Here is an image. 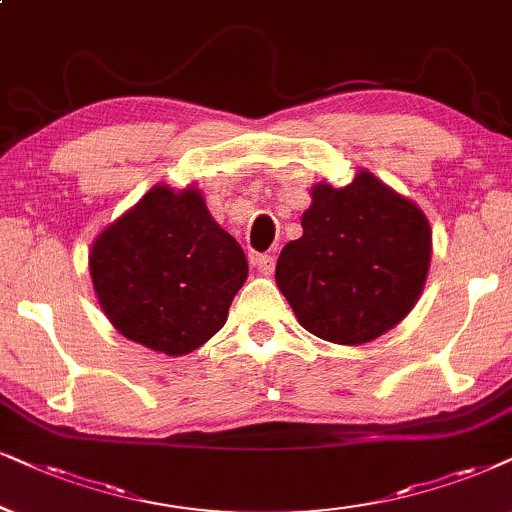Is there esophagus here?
Listing matches in <instances>:
<instances>
[{
	"mask_svg": "<svg viewBox=\"0 0 512 512\" xmlns=\"http://www.w3.org/2000/svg\"><path fill=\"white\" fill-rule=\"evenodd\" d=\"M255 267L262 276H271L276 269V257L274 255H257L255 257Z\"/></svg>",
	"mask_w": 512,
	"mask_h": 512,
	"instance_id": "34e87169",
	"label": "esophagus"
}]
</instances>
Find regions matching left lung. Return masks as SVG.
I'll use <instances>...</instances> for the list:
<instances>
[{"instance_id": "left-lung-1", "label": "left lung", "mask_w": 512, "mask_h": 512, "mask_svg": "<svg viewBox=\"0 0 512 512\" xmlns=\"http://www.w3.org/2000/svg\"><path fill=\"white\" fill-rule=\"evenodd\" d=\"M430 257L423 210L361 170L342 189L314 186L302 236L278 255L276 283L316 338L364 345L411 312Z\"/></svg>"}]
</instances>
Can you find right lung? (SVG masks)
Returning <instances> with one entry per match:
<instances>
[{"instance_id":"1","label":"right lung","mask_w":512,"mask_h":512,"mask_svg":"<svg viewBox=\"0 0 512 512\" xmlns=\"http://www.w3.org/2000/svg\"><path fill=\"white\" fill-rule=\"evenodd\" d=\"M89 274L103 314L125 338L181 357L224 326L248 260L198 189L153 186L101 231Z\"/></svg>"}]
</instances>
